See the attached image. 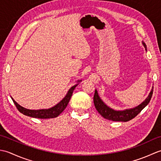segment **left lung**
<instances>
[{
    "instance_id": "1",
    "label": "left lung",
    "mask_w": 161,
    "mask_h": 161,
    "mask_svg": "<svg viewBox=\"0 0 161 161\" xmlns=\"http://www.w3.org/2000/svg\"><path fill=\"white\" fill-rule=\"evenodd\" d=\"M143 45L146 47L145 43H142ZM153 88L150 92L149 96L147 97L146 100L136 108L131 109H126L125 111H115L114 109L107 107L101 99L99 97L97 94V91H95V94L93 97V102L95 104V108L97 109L99 114L105 119H109L112 121H121V122H127L131 120V119L134 118L151 100L153 94Z\"/></svg>"
}]
</instances>
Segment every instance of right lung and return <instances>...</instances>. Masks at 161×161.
<instances>
[{
  "instance_id": "1",
  "label": "right lung",
  "mask_w": 161,
  "mask_h": 161,
  "mask_svg": "<svg viewBox=\"0 0 161 161\" xmlns=\"http://www.w3.org/2000/svg\"><path fill=\"white\" fill-rule=\"evenodd\" d=\"M80 82V81H79ZM77 86V84L75 85L73 87H71L69 91H68V93L66 96L61 100L59 103H58L54 107L48 108V109H40V110H30V109H27L25 108H23L21 106H20L19 104L13 100L12 101L14 103L16 107L19 111V112L21 113L23 115L30 116L32 118H41V119H47V118H56L61 113H62L67 105L69 102L70 97L72 96V94L73 93V91L75 90V87Z\"/></svg>"
}]
</instances>
